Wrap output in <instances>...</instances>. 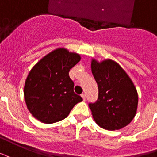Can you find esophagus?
Instances as JSON below:
<instances>
[{
  "label": "esophagus",
  "instance_id": "esophagus-1",
  "mask_svg": "<svg viewBox=\"0 0 157 157\" xmlns=\"http://www.w3.org/2000/svg\"><path fill=\"white\" fill-rule=\"evenodd\" d=\"M81 96H82V98H83V100L85 101V100H86V94H81Z\"/></svg>",
  "mask_w": 157,
  "mask_h": 157
}]
</instances>
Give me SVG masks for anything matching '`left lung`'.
<instances>
[{
	"mask_svg": "<svg viewBox=\"0 0 157 157\" xmlns=\"http://www.w3.org/2000/svg\"><path fill=\"white\" fill-rule=\"evenodd\" d=\"M92 74L98 84V99L89 103L93 117L105 130H120L136 115L138 94L122 67L112 60H93Z\"/></svg>",
	"mask_w": 157,
	"mask_h": 157,
	"instance_id": "left-lung-1",
	"label": "left lung"
}]
</instances>
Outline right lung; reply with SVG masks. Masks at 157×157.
<instances>
[{
    "label": "right lung",
    "mask_w": 157,
    "mask_h": 157,
    "mask_svg": "<svg viewBox=\"0 0 157 157\" xmlns=\"http://www.w3.org/2000/svg\"><path fill=\"white\" fill-rule=\"evenodd\" d=\"M80 61L77 53L56 49L42 58L27 76L24 97L27 109L38 121L52 124L67 117L82 97L74 91L68 72Z\"/></svg>",
    "instance_id": "1"
}]
</instances>
